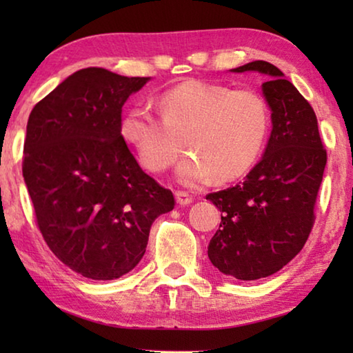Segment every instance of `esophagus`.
I'll list each match as a JSON object with an SVG mask.
<instances>
[{"label":"esophagus","instance_id":"34e87169","mask_svg":"<svg viewBox=\"0 0 353 353\" xmlns=\"http://www.w3.org/2000/svg\"><path fill=\"white\" fill-rule=\"evenodd\" d=\"M176 201L179 205H188V204H191L193 198H191L187 191H176Z\"/></svg>","mask_w":353,"mask_h":353}]
</instances>
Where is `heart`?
Wrapping results in <instances>:
<instances>
[{"label":"heart","mask_w":353,"mask_h":353,"mask_svg":"<svg viewBox=\"0 0 353 353\" xmlns=\"http://www.w3.org/2000/svg\"><path fill=\"white\" fill-rule=\"evenodd\" d=\"M159 107L162 117L146 105L130 107L119 132L151 172H163L177 162L185 137L193 154L179 165L177 177L190 187L213 176L225 182L248 172L270 129L266 101L250 88L187 81L166 90Z\"/></svg>","instance_id":"heart-1"}]
</instances>
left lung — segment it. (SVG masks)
I'll use <instances>...</instances> for the list:
<instances>
[{
    "mask_svg": "<svg viewBox=\"0 0 353 353\" xmlns=\"http://www.w3.org/2000/svg\"><path fill=\"white\" fill-rule=\"evenodd\" d=\"M232 71L268 76L261 90L272 130L265 155L244 182L205 196L221 212L207 252L225 276L256 280L282 270L305 244L327 151L313 107L277 67L254 61Z\"/></svg>",
    "mask_w": 353,
    "mask_h": 353,
    "instance_id": "obj_1",
    "label": "left lung"
}]
</instances>
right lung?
<instances>
[{
  "label": "right lung",
  "instance_id": "1",
  "mask_svg": "<svg viewBox=\"0 0 353 353\" xmlns=\"http://www.w3.org/2000/svg\"><path fill=\"white\" fill-rule=\"evenodd\" d=\"M149 77L76 71L29 115L23 177L48 248L70 270L113 280L139 265L149 230L174 196L137 163L123 105Z\"/></svg>",
  "mask_w": 353,
  "mask_h": 353
}]
</instances>
